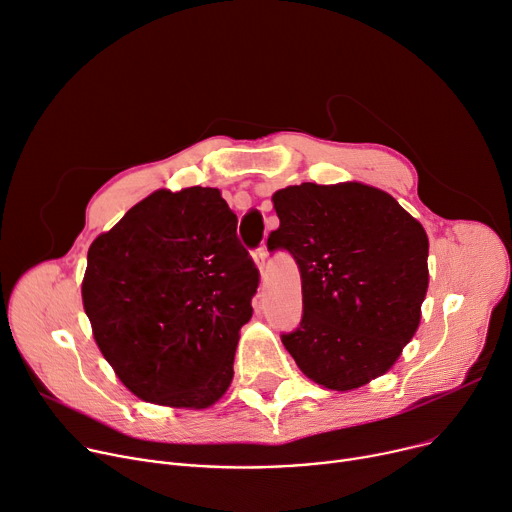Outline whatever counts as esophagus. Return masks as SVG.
I'll return each instance as SVG.
<instances>
[{
	"label": "esophagus",
	"instance_id": "1",
	"mask_svg": "<svg viewBox=\"0 0 512 512\" xmlns=\"http://www.w3.org/2000/svg\"><path fill=\"white\" fill-rule=\"evenodd\" d=\"M253 259H255V265H257V269L261 271V274H263V271H265V259H267V253H265V249L261 247V249H257L255 253H253Z\"/></svg>",
	"mask_w": 512,
	"mask_h": 512
}]
</instances>
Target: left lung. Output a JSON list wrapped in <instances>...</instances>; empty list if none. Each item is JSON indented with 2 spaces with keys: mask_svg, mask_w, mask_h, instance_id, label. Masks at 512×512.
Instances as JSON below:
<instances>
[{
  "mask_svg": "<svg viewBox=\"0 0 512 512\" xmlns=\"http://www.w3.org/2000/svg\"><path fill=\"white\" fill-rule=\"evenodd\" d=\"M302 280L300 327L282 344L313 383L368 385L416 335L428 292V236L395 197L358 181L302 183L271 195Z\"/></svg>",
  "mask_w": 512,
  "mask_h": 512,
  "instance_id": "obj_1",
  "label": "left lung"
}]
</instances>
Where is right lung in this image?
Returning a JSON list of instances; mask_svg holds the SVG:
<instances>
[{"instance_id":"1","label":"right lung","mask_w":512,"mask_h":512,"mask_svg":"<svg viewBox=\"0 0 512 512\" xmlns=\"http://www.w3.org/2000/svg\"><path fill=\"white\" fill-rule=\"evenodd\" d=\"M236 224L220 189H158L92 241L84 311L135 397L206 410L228 391L259 286Z\"/></svg>"}]
</instances>
